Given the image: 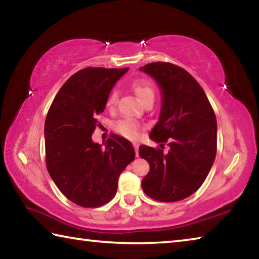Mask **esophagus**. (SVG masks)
Wrapping results in <instances>:
<instances>
[{"instance_id":"obj_1","label":"esophagus","mask_w":259,"mask_h":259,"mask_svg":"<svg viewBox=\"0 0 259 259\" xmlns=\"http://www.w3.org/2000/svg\"><path fill=\"white\" fill-rule=\"evenodd\" d=\"M134 147H135V152H136V156H138V145H137V144H135V145H134Z\"/></svg>"}]
</instances>
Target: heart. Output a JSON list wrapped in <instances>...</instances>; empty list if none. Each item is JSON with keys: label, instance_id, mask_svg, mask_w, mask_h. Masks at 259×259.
<instances>
[{"label": "heart", "instance_id": "1", "mask_svg": "<svg viewBox=\"0 0 259 259\" xmlns=\"http://www.w3.org/2000/svg\"><path fill=\"white\" fill-rule=\"evenodd\" d=\"M133 90L135 95L137 96V98L142 102L143 104L148 99H154V90L151 85V83L146 80H136L133 83ZM117 99V94L115 91L108 96L107 99V106L113 107L116 103ZM138 125L133 121L125 120V121H120L115 124V130L120 135L124 136V137L129 139H136L138 137Z\"/></svg>", "mask_w": 259, "mask_h": 259}]
</instances>
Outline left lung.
Listing matches in <instances>:
<instances>
[{
	"label": "left lung",
	"mask_w": 259,
	"mask_h": 259,
	"mask_svg": "<svg viewBox=\"0 0 259 259\" xmlns=\"http://www.w3.org/2000/svg\"><path fill=\"white\" fill-rule=\"evenodd\" d=\"M161 91V111L150 134L156 143L168 142L163 153L140 145L139 155L150 163L142 187L150 198L175 202L199 190L213 164L217 151V121L202 88L190 73L169 63L140 67ZM163 148V144H160Z\"/></svg>",
	"instance_id": "8db88e82"
}]
</instances>
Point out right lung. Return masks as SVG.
<instances>
[{
  "label": "right lung",
  "mask_w": 259,
  "mask_h": 259,
  "mask_svg": "<svg viewBox=\"0 0 259 259\" xmlns=\"http://www.w3.org/2000/svg\"><path fill=\"white\" fill-rule=\"evenodd\" d=\"M129 68L89 67L74 74L52 102L45 123L47 169L77 205L100 207L116 194L121 172L135 159L128 139L113 135L99 145L91 136L115 83Z\"/></svg>",
  "instance_id": "1"
}]
</instances>
